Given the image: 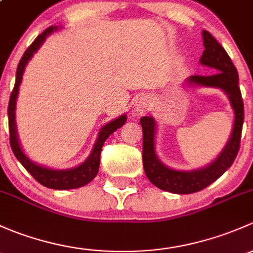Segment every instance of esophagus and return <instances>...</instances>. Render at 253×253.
<instances>
[{
  "mask_svg": "<svg viewBox=\"0 0 253 253\" xmlns=\"http://www.w3.org/2000/svg\"><path fill=\"white\" fill-rule=\"evenodd\" d=\"M150 98L147 96H142V97H139L136 100V102L134 105V109L137 113H145L150 108Z\"/></svg>",
  "mask_w": 253,
  "mask_h": 253,
  "instance_id": "obj_1",
  "label": "esophagus"
}]
</instances>
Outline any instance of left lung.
<instances>
[{
  "label": "left lung",
  "instance_id": "1",
  "mask_svg": "<svg viewBox=\"0 0 253 253\" xmlns=\"http://www.w3.org/2000/svg\"><path fill=\"white\" fill-rule=\"evenodd\" d=\"M205 51L200 58L202 66L214 69L212 75H192L187 83L206 87H218L228 95L234 109V126L225 147L211 165L201 169L185 171L167 167L158 160L155 150L156 122L152 117H142L140 124L144 132L142 162L146 176L155 186L173 194H192L201 191L222 176L233 165L240 148L244 124V102L239 87V74L223 46L208 33L202 31Z\"/></svg>",
  "mask_w": 253,
  "mask_h": 253
}]
</instances>
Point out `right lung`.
<instances>
[{
    "label": "right lung",
    "mask_w": 253,
    "mask_h": 253,
    "mask_svg": "<svg viewBox=\"0 0 253 253\" xmlns=\"http://www.w3.org/2000/svg\"><path fill=\"white\" fill-rule=\"evenodd\" d=\"M54 30H57L56 27H49L43 33H41L34 40V42L31 43L29 47L27 48V51L23 54L22 59L19 61V64H18L17 74H15V84L12 90V93H10L8 103L9 142L13 153L17 157V160L22 163V166L29 171L38 183H40L46 187H49V189L68 190L84 186V185L90 183L97 175L98 168H100V156L102 146L112 132H114L117 129L124 126V123L126 122V116L123 114V116L118 117L117 119L111 121L105 126H102V129L98 132V137L96 140L95 146H93L90 156H88L84 163L75 167V168L62 169V170H58V169H49L46 168V167L36 165V163H34L33 161H30L27 157V155L23 152L22 147H20L19 140H18L17 126H15V102H17L18 91H19V85L22 83L25 66H27L31 57L34 56V53L40 48V46L42 45L46 38H47L49 34L53 33Z\"/></svg>",
    "instance_id": "obj_1"
}]
</instances>
